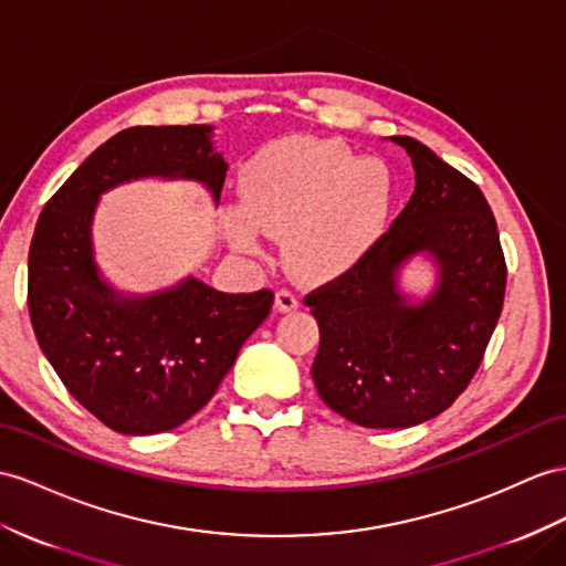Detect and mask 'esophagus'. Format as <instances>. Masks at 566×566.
<instances>
[{
	"label": "esophagus",
	"mask_w": 566,
	"mask_h": 566,
	"mask_svg": "<svg viewBox=\"0 0 566 566\" xmlns=\"http://www.w3.org/2000/svg\"><path fill=\"white\" fill-rule=\"evenodd\" d=\"M298 306H301L298 298L292 292H286V289H282V292H277V296H274V308L280 313H294Z\"/></svg>",
	"instance_id": "esophagus-1"
}]
</instances>
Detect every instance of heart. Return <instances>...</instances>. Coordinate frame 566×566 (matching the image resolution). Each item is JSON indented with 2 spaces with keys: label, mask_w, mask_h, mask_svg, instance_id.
<instances>
[{
  "label": "heart",
  "mask_w": 566,
  "mask_h": 566,
  "mask_svg": "<svg viewBox=\"0 0 566 566\" xmlns=\"http://www.w3.org/2000/svg\"><path fill=\"white\" fill-rule=\"evenodd\" d=\"M241 208L224 212V234L241 251L260 231L284 237V258L308 280H332L378 249L392 224L399 181L380 157H360L337 138H280L263 145L239 177Z\"/></svg>",
  "instance_id": "heart-1"
}]
</instances>
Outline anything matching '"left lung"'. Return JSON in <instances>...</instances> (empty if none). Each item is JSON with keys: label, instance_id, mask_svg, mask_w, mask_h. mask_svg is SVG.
Wrapping results in <instances>:
<instances>
[{"label": "left lung", "instance_id": "8db88e82", "mask_svg": "<svg viewBox=\"0 0 566 566\" xmlns=\"http://www.w3.org/2000/svg\"><path fill=\"white\" fill-rule=\"evenodd\" d=\"M411 157L416 191L364 263L317 289L306 306L321 327L317 395L364 428H411L467 389L502 313L506 268L485 196L411 136H389ZM423 259V295L402 270Z\"/></svg>", "mask_w": 566, "mask_h": 566}]
</instances>
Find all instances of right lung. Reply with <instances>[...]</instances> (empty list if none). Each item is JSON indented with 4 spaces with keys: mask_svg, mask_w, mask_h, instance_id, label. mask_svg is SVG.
I'll return each instance as SVG.
<instances>
[{
    "mask_svg": "<svg viewBox=\"0 0 566 566\" xmlns=\"http://www.w3.org/2000/svg\"><path fill=\"white\" fill-rule=\"evenodd\" d=\"M227 169L210 124L134 126L99 145L40 212L28 253L35 337L69 392L112 430L155 434L198 413L274 296L224 294L193 274L150 294L117 289L95 258L99 198L163 179L196 181L217 202Z\"/></svg>",
    "mask_w": 566,
    "mask_h": 566,
    "instance_id": "add662e5",
    "label": "right lung"
}]
</instances>
